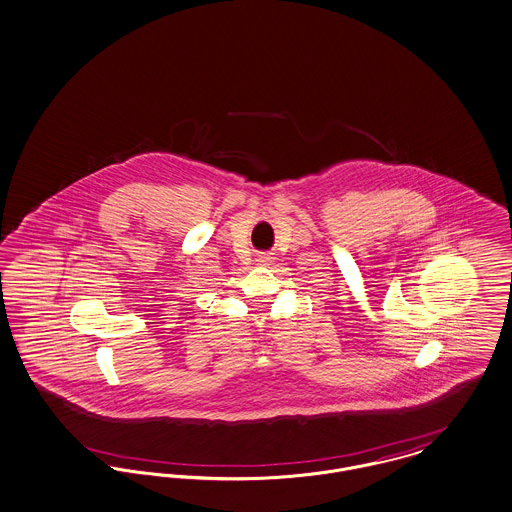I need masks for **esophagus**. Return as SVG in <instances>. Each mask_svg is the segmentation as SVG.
<instances>
[{"label": "esophagus", "instance_id": "esophagus-1", "mask_svg": "<svg viewBox=\"0 0 512 512\" xmlns=\"http://www.w3.org/2000/svg\"><path fill=\"white\" fill-rule=\"evenodd\" d=\"M258 260H260V262H268V260H270V256H260Z\"/></svg>", "mask_w": 512, "mask_h": 512}]
</instances>
